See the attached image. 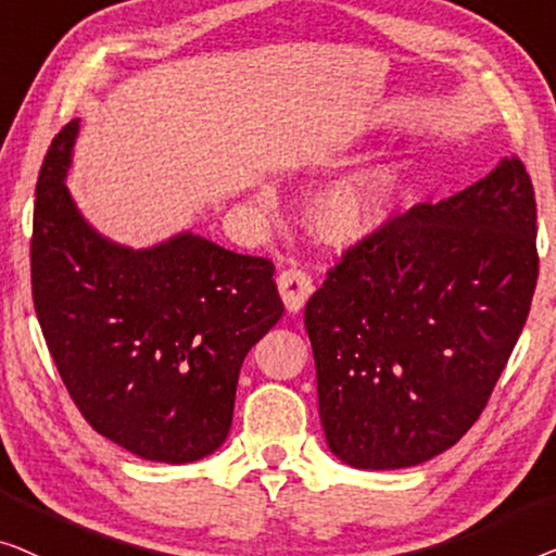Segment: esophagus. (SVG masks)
<instances>
[{
	"instance_id": "34e87169",
	"label": "esophagus",
	"mask_w": 556,
	"mask_h": 556,
	"mask_svg": "<svg viewBox=\"0 0 556 556\" xmlns=\"http://www.w3.org/2000/svg\"><path fill=\"white\" fill-rule=\"evenodd\" d=\"M277 287L289 312H300L312 294V279L300 267H287L279 271Z\"/></svg>"
}]
</instances>
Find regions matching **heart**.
Returning <instances> with one entry per match:
<instances>
[{"label":"heart","mask_w":556,"mask_h":556,"mask_svg":"<svg viewBox=\"0 0 556 556\" xmlns=\"http://www.w3.org/2000/svg\"><path fill=\"white\" fill-rule=\"evenodd\" d=\"M395 178L386 168L342 176L312 199L307 224L330 247H353L370 237L386 218Z\"/></svg>","instance_id":"1"}]
</instances>
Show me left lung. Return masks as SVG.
<instances>
[{
	"mask_svg": "<svg viewBox=\"0 0 556 556\" xmlns=\"http://www.w3.org/2000/svg\"><path fill=\"white\" fill-rule=\"evenodd\" d=\"M536 201L511 155L350 247L304 307L330 451L370 471L460 441L529 317Z\"/></svg>",
	"mask_w": 556,
	"mask_h": 556,
	"instance_id": "left-lung-1",
	"label": "left lung"
}]
</instances>
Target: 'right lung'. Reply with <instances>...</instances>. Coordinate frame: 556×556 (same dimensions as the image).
<instances>
[{
	"label": "right lung",
	"mask_w": 556,
	"mask_h": 556,
	"mask_svg": "<svg viewBox=\"0 0 556 556\" xmlns=\"http://www.w3.org/2000/svg\"><path fill=\"white\" fill-rule=\"evenodd\" d=\"M77 121L52 138L33 222V300L70 397L146 460L191 464L226 441L241 363L279 323L275 264L197 233L130 249L92 229L65 176Z\"/></svg>",
	"instance_id": "add662e5"
}]
</instances>
